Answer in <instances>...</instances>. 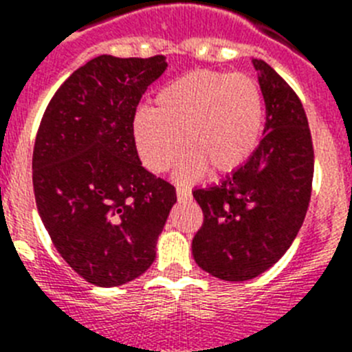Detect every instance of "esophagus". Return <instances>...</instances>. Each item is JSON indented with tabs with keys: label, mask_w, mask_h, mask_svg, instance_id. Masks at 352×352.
Here are the masks:
<instances>
[{
	"label": "esophagus",
	"mask_w": 352,
	"mask_h": 352,
	"mask_svg": "<svg viewBox=\"0 0 352 352\" xmlns=\"http://www.w3.org/2000/svg\"><path fill=\"white\" fill-rule=\"evenodd\" d=\"M176 194H178V199H190V190H186V188H178L176 190Z\"/></svg>",
	"instance_id": "34e87169"
}]
</instances>
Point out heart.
Returning <instances> with one entry per match:
<instances>
[{
	"instance_id": "obj_1",
	"label": "heart",
	"mask_w": 352,
	"mask_h": 352,
	"mask_svg": "<svg viewBox=\"0 0 352 352\" xmlns=\"http://www.w3.org/2000/svg\"><path fill=\"white\" fill-rule=\"evenodd\" d=\"M264 125L261 86L247 74L194 70L164 84L153 111L133 116V142L144 166L166 173L178 160L174 178L192 183L239 169L259 144ZM182 141L179 142V139Z\"/></svg>"
}]
</instances>
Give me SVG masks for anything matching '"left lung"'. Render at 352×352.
Returning a JSON list of instances; mask_svg holds the SVG:
<instances>
[{"mask_svg":"<svg viewBox=\"0 0 352 352\" xmlns=\"http://www.w3.org/2000/svg\"><path fill=\"white\" fill-rule=\"evenodd\" d=\"M252 65L266 104L264 138L222 183L192 192L204 213L192 256L227 282L256 278L284 256L312 192L314 148L303 105L268 63L252 58Z\"/></svg>","mask_w":352,"mask_h":352,"instance_id":"1","label":"left lung"}]
</instances>
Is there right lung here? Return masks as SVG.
<instances>
[{"mask_svg":"<svg viewBox=\"0 0 352 352\" xmlns=\"http://www.w3.org/2000/svg\"><path fill=\"white\" fill-rule=\"evenodd\" d=\"M166 70V56L93 58L61 84L36 133L40 219L68 266L98 287L153 264L176 203L174 186L142 167L132 130L141 96Z\"/></svg>","mask_w":352,"mask_h":352,"instance_id":"1","label":"right lung"}]
</instances>
